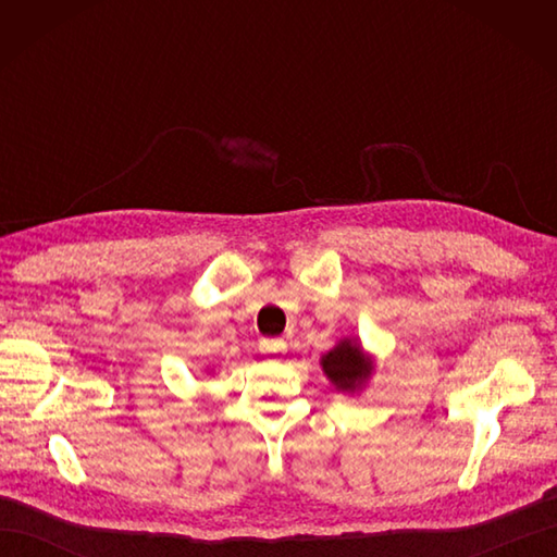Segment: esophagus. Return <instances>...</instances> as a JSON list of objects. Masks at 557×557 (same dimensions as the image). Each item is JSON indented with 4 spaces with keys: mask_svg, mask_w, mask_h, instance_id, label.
Returning <instances> with one entry per match:
<instances>
[{
    "mask_svg": "<svg viewBox=\"0 0 557 557\" xmlns=\"http://www.w3.org/2000/svg\"><path fill=\"white\" fill-rule=\"evenodd\" d=\"M260 351L270 359H280L282 354L287 351V342L285 339H260Z\"/></svg>",
    "mask_w": 557,
    "mask_h": 557,
    "instance_id": "1",
    "label": "esophagus"
}]
</instances>
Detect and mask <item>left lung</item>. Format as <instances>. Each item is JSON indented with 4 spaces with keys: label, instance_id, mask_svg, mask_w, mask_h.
I'll use <instances>...</instances> for the list:
<instances>
[{
    "label": "left lung",
    "instance_id": "left-lung-1",
    "mask_svg": "<svg viewBox=\"0 0 557 557\" xmlns=\"http://www.w3.org/2000/svg\"><path fill=\"white\" fill-rule=\"evenodd\" d=\"M321 369L342 395H359L371 381L375 359L361 347L359 337H342L321 357Z\"/></svg>",
    "mask_w": 557,
    "mask_h": 557
}]
</instances>
